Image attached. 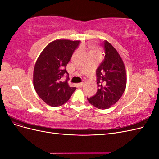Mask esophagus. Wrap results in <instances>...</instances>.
I'll return each mask as SVG.
<instances>
[{
  "mask_svg": "<svg viewBox=\"0 0 159 159\" xmlns=\"http://www.w3.org/2000/svg\"><path fill=\"white\" fill-rule=\"evenodd\" d=\"M84 84H85L84 81H83V82H81V83H80V84H79V85H81V86H83Z\"/></svg>",
  "mask_w": 159,
  "mask_h": 159,
  "instance_id": "esophagus-1",
  "label": "esophagus"
}]
</instances>
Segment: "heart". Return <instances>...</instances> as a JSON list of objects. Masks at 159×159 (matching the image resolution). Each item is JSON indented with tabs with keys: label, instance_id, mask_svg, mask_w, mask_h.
<instances>
[{
	"label": "heart",
	"instance_id": "obj_1",
	"mask_svg": "<svg viewBox=\"0 0 159 159\" xmlns=\"http://www.w3.org/2000/svg\"><path fill=\"white\" fill-rule=\"evenodd\" d=\"M89 49H90V51H89V54H99V50L98 48V47L92 44H91L90 46H89Z\"/></svg>",
	"mask_w": 159,
	"mask_h": 159
}]
</instances>
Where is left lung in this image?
<instances>
[{
  "instance_id": "8db88e82",
  "label": "left lung",
  "mask_w": 159,
  "mask_h": 159,
  "mask_svg": "<svg viewBox=\"0 0 159 159\" xmlns=\"http://www.w3.org/2000/svg\"><path fill=\"white\" fill-rule=\"evenodd\" d=\"M105 57L97 70L96 94L88 98L90 104L99 109H106L121 98L127 85V74L124 62L116 49L105 40Z\"/></svg>"
}]
</instances>
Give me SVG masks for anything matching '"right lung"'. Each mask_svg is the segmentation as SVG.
<instances>
[{"label": "right lung", "mask_w": 159, "mask_h": 159, "mask_svg": "<svg viewBox=\"0 0 159 159\" xmlns=\"http://www.w3.org/2000/svg\"><path fill=\"white\" fill-rule=\"evenodd\" d=\"M80 41L60 39L52 41L41 52L36 61L33 84L38 96L48 105L57 107L66 103L75 87H70L68 80L61 81L66 67Z\"/></svg>", "instance_id": "add662e5"}]
</instances>
